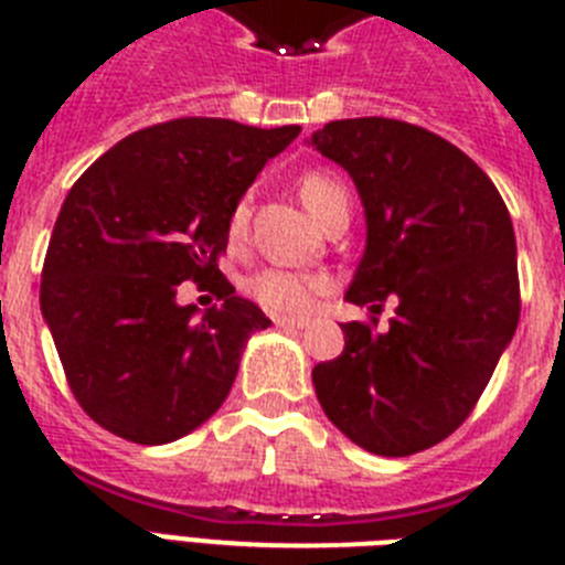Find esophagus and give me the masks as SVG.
<instances>
[{
  "label": "esophagus",
  "instance_id": "obj_1",
  "mask_svg": "<svg viewBox=\"0 0 565 565\" xmlns=\"http://www.w3.org/2000/svg\"><path fill=\"white\" fill-rule=\"evenodd\" d=\"M274 326L282 328V331H306V328L311 326V322H308V319H286V317H279V319H274Z\"/></svg>",
  "mask_w": 565,
  "mask_h": 565
}]
</instances>
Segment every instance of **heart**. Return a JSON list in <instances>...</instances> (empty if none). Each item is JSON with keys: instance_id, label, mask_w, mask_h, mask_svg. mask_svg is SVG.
Masks as SVG:
<instances>
[{"instance_id": "b5f03b06", "label": "heart", "mask_w": 565, "mask_h": 565, "mask_svg": "<svg viewBox=\"0 0 565 565\" xmlns=\"http://www.w3.org/2000/svg\"><path fill=\"white\" fill-rule=\"evenodd\" d=\"M299 198L306 203L308 212L317 217L319 223L326 221V214L331 212L337 203L348 201L342 181L337 174L322 172V169H311L299 178ZM248 223V201H239L234 206L232 217H228V234L232 239L243 237ZM248 291L257 299L266 311L277 313V317H308L317 306V297L326 291V279L313 277V274L286 271V268H263L254 274L248 282Z\"/></svg>"}]
</instances>
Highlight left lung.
Here are the masks:
<instances>
[{
	"mask_svg": "<svg viewBox=\"0 0 565 565\" xmlns=\"http://www.w3.org/2000/svg\"><path fill=\"white\" fill-rule=\"evenodd\" d=\"M308 147L353 178L364 254L353 306L396 302L387 331L344 322V348L313 367L326 416L373 456L402 458L456 433L521 317L515 228L472 158L413 124L344 118Z\"/></svg>",
	"mask_w": 565,
	"mask_h": 565,
	"instance_id": "1",
	"label": "left lung"
}]
</instances>
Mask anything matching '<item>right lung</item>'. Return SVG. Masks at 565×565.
<instances>
[{
    "label": "right lung",
    "instance_id": "add662e5",
    "mask_svg": "<svg viewBox=\"0 0 565 565\" xmlns=\"http://www.w3.org/2000/svg\"><path fill=\"white\" fill-rule=\"evenodd\" d=\"M297 135L178 118L118 141L73 183L44 257L42 317L104 430L169 444L221 411L243 348L271 319L234 294L217 254L239 198ZM183 278L222 306L181 307Z\"/></svg>",
    "mask_w": 565,
    "mask_h": 565
}]
</instances>
